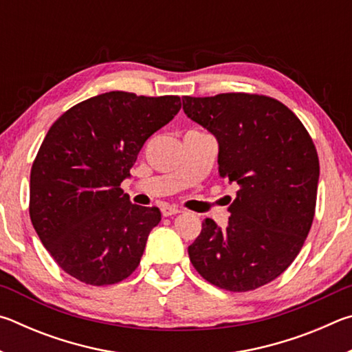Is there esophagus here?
Returning <instances> with one entry per match:
<instances>
[{
	"label": "esophagus",
	"mask_w": 352,
	"mask_h": 352,
	"mask_svg": "<svg viewBox=\"0 0 352 352\" xmlns=\"http://www.w3.org/2000/svg\"><path fill=\"white\" fill-rule=\"evenodd\" d=\"M178 212H182V210H178L177 206H163L162 208V214L164 217H169V216H174V214H178Z\"/></svg>",
	"instance_id": "1"
}]
</instances>
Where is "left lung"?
<instances>
[{
	"label": "left lung",
	"instance_id": "8db88e82",
	"mask_svg": "<svg viewBox=\"0 0 352 352\" xmlns=\"http://www.w3.org/2000/svg\"><path fill=\"white\" fill-rule=\"evenodd\" d=\"M183 110L216 136L219 175L239 186L226 230L205 219L189 259L220 289H258L294 262L311 230L317 148L294 111L262 94L184 96Z\"/></svg>",
	"mask_w": 352,
	"mask_h": 352
}]
</instances>
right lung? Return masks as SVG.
<instances>
[{"label":"right lung","mask_w":352,"mask_h":352,"mask_svg":"<svg viewBox=\"0 0 352 352\" xmlns=\"http://www.w3.org/2000/svg\"><path fill=\"white\" fill-rule=\"evenodd\" d=\"M180 109L178 96L110 91L71 107L47 130L31 169L29 214L68 275L110 285L138 267L162 212L130 204L121 183L148 136Z\"/></svg>","instance_id":"right-lung-1"}]
</instances>
